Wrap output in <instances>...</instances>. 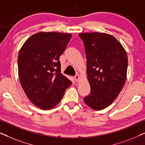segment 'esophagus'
Here are the masks:
<instances>
[{
	"label": "esophagus",
	"mask_w": 145,
	"mask_h": 145,
	"mask_svg": "<svg viewBox=\"0 0 145 145\" xmlns=\"http://www.w3.org/2000/svg\"><path fill=\"white\" fill-rule=\"evenodd\" d=\"M74 80L76 81V82H78L79 80H80V76H79V74H76L75 76H74Z\"/></svg>",
	"instance_id": "obj_1"
}]
</instances>
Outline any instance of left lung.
Instances as JSON below:
<instances>
[{"instance_id": "8db88e82", "label": "left lung", "mask_w": 145, "mask_h": 145, "mask_svg": "<svg viewBox=\"0 0 145 145\" xmlns=\"http://www.w3.org/2000/svg\"><path fill=\"white\" fill-rule=\"evenodd\" d=\"M87 60L90 93L84 97L86 105L101 110L118 96L126 81L128 59L121 44L104 33H81Z\"/></svg>"}]
</instances>
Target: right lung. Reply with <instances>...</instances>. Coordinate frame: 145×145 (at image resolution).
I'll list each match as a JSON object with an SVG mask.
<instances>
[{"label":"right lung","instance_id":"add662e5","mask_svg":"<svg viewBox=\"0 0 145 145\" xmlns=\"http://www.w3.org/2000/svg\"><path fill=\"white\" fill-rule=\"evenodd\" d=\"M70 33L39 32L24 43L18 57L22 86L29 100L43 110H50L60 102L72 82L61 73L60 56Z\"/></svg>","mask_w":145,"mask_h":145}]
</instances>
